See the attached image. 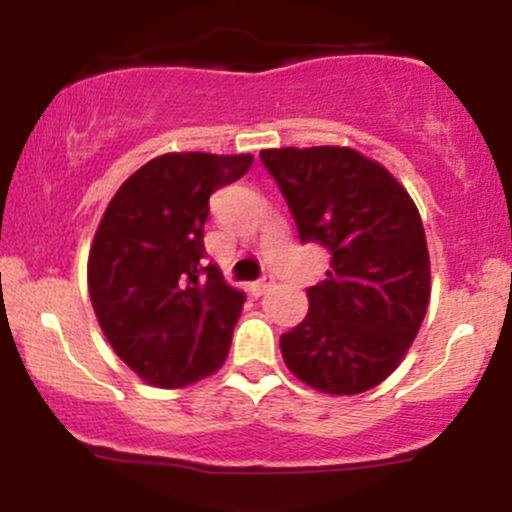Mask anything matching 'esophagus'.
I'll use <instances>...</instances> for the list:
<instances>
[{"instance_id": "1", "label": "esophagus", "mask_w": 512, "mask_h": 512, "mask_svg": "<svg viewBox=\"0 0 512 512\" xmlns=\"http://www.w3.org/2000/svg\"><path fill=\"white\" fill-rule=\"evenodd\" d=\"M272 284H274V279H272V276H264V279L255 281V284L250 286L252 296H262V293H267L269 289H272Z\"/></svg>"}]
</instances>
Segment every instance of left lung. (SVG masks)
Masks as SVG:
<instances>
[{
    "label": "left lung",
    "mask_w": 512,
    "mask_h": 512,
    "mask_svg": "<svg viewBox=\"0 0 512 512\" xmlns=\"http://www.w3.org/2000/svg\"><path fill=\"white\" fill-rule=\"evenodd\" d=\"M301 243L332 255L281 356L325 395H361L404 361L431 298V257L414 199L383 163L349 146L264 149Z\"/></svg>",
    "instance_id": "8db88e82"
}]
</instances>
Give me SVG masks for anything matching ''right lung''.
Returning a JSON list of instances; mask_svg holds the SVG:
<instances>
[{"label": "right lung", "instance_id": "obj_1", "mask_svg": "<svg viewBox=\"0 0 512 512\" xmlns=\"http://www.w3.org/2000/svg\"><path fill=\"white\" fill-rule=\"evenodd\" d=\"M255 156L173 151L122 182L88 252L98 325L129 370L161 390L214 375L231 349L245 293L204 267L209 197Z\"/></svg>", "mask_w": 512, "mask_h": 512}]
</instances>
